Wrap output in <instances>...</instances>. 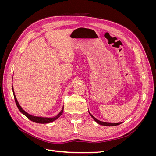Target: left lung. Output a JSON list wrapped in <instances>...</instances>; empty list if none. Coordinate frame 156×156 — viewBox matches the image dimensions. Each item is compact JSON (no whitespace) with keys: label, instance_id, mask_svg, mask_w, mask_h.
Returning <instances> with one entry per match:
<instances>
[{"label":"left lung","instance_id":"8db88e82","mask_svg":"<svg viewBox=\"0 0 156 156\" xmlns=\"http://www.w3.org/2000/svg\"><path fill=\"white\" fill-rule=\"evenodd\" d=\"M88 112H89L90 115V116H92V119H93L94 120H95L98 124H100V125H102V126H118V125H119V124H120L122 123V122H120V123H108V122H102V121H100V120H98L97 119H96L95 117L93 116L90 114V112L89 111H88Z\"/></svg>","mask_w":156,"mask_h":156}]
</instances>
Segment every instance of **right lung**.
<instances>
[{
	"label": "right lung",
	"instance_id": "obj_1",
	"mask_svg": "<svg viewBox=\"0 0 156 156\" xmlns=\"http://www.w3.org/2000/svg\"><path fill=\"white\" fill-rule=\"evenodd\" d=\"M12 90H13V94L14 99H15V101H16V105H17V107L19 108V110H20L21 113H23V115H24L25 116H27L28 119H29V120H30L31 121L34 122H36V123H38V124H48V123H50V122H52L56 120V119H58V118L61 115H62V112H63V110H64V107H62V110L60 111V112L58 113V114L56 115V116H55V117H53V118L36 116H33V115H31L29 114V113L27 112L26 111H25L23 109L22 107L20 106V103H18L17 100V98H16V95H15V93H14V91H13V86H12Z\"/></svg>",
	"mask_w": 156,
	"mask_h": 156
}]
</instances>
